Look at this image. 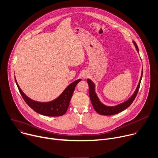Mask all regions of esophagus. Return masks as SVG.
<instances>
[{
    "label": "esophagus",
    "instance_id": "obj_1",
    "mask_svg": "<svg viewBox=\"0 0 158 158\" xmlns=\"http://www.w3.org/2000/svg\"><path fill=\"white\" fill-rule=\"evenodd\" d=\"M82 77H83L84 78H85V77H86V75H85V74H84V75L82 76Z\"/></svg>",
    "mask_w": 158,
    "mask_h": 158
}]
</instances>
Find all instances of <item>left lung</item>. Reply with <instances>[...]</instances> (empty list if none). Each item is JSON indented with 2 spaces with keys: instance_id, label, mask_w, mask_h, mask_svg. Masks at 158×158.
Segmentation results:
<instances>
[{
  "instance_id": "obj_1",
  "label": "left lung",
  "mask_w": 158,
  "mask_h": 158,
  "mask_svg": "<svg viewBox=\"0 0 158 158\" xmlns=\"http://www.w3.org/2000/svg\"><path fill=\"white\" fill-rule=\"evenodd\" d=\"M133 42H134L137 51L139 53V48L136 44V43L135 41H133ZM142 73H143V70H142V74H141L140 79L139 81L137 89H136L135 91L134 92V93L133 94V95L125 102H124L122 104H120L118 105H117L115 106H108L103 105L102 103H101V102L99 101V99H98L96 94L94 92V83L90 79H88L87 82L89 85V94L91 103H92L94 109L95 110V111L98 113H99L100 114H102V115H113V114H115L118 113H120L121 111H122L124 110H125L126 108H127L132 103V102H134V100L135 99V98L137 94V93H138L139 88H140V82H141L142 77Z\"/></svg>"
}]
</instances>
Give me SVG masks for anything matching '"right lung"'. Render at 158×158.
I'll use <instances>...</instances> for the list:
<instances>
[{"label": "right lung", "instance_id": "right-lung-1", "mask_svg": "<svg viewBox=\"0 0 158 158\" xmlns=\"http://www.w3.org/2000/svg\"><path fill=\"white\" fill-rule=\"evenodd\" d=\"M81 81V79H78L71 83L65 88L60 96L53 101L47 103H41L33 101L26 96L19 88L15 78V81L19 93L27 105L36 113L48 117H60L64 115L69 108L72 96H73L76 85Z\"/></svg>", "mask_w": 158, "mask_h": 158}]
</instances>
